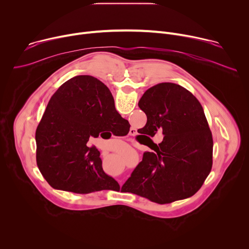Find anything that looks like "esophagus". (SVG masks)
Instances as JSON below:
<instances>
[{
    "instance_id": "esophagus-1",
    "label": "esophagus",
    "mask_w": 249,
    "mask_h": 249,
    "mask_svg": "<svg viewBox=\"0 0 249 249\" xmlns=\"http://www.w3.org/2000/svg\"><path fill=\"white\" fill-rule=\"evenodd\" d=\"M133 131H134V130H133V129H132V130H131V132H130V134H131V135H132V133H133Z\"/></svg>"
}]
</instances>
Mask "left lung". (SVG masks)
Masks as SVG:
<instances>
[{
  "label": "left lung",
  "mask_w": 249,
  "mask_h": 249,
  "mask_svg": "<svg viewBox=\"0 0 249 249\" xmlns=\"http://www.w3.org/2000/svg\"><path fill=\"white\" fill-rule=\"evenodd\" d=\"M138 105L147 115L142 133L151 140L161 131L163 140L144 153L126 191L158 204L193 196L213 164V138L201 103L183 87L161 83L146 90Z\"/></svg>",
  "instance_id": "1"
}]
</instances>
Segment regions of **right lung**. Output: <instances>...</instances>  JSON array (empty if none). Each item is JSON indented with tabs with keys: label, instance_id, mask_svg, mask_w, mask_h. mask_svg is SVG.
Instances as JSON below:
<instances>
[{
	"label": "right lung",
	"instance_id": "1",
	"mask_svg": "<svg viewBox=\"0 0 249 249\" xmlns=\"http://www.w3.org/2000/svg\"><path fill=\"white\" fill-rule=\"evenodd\" d=\"M124 121L110 90L99 80L77 76L64 83L50 98L35 132L36 162L46 181L78 194L119 188L103 171L100 153L87 144L105 129L116 133Z\"/></svg>",
	"mask_w": 249,
	"mask_h": 249
}]
</instances>
